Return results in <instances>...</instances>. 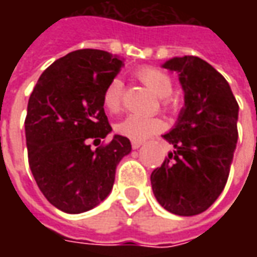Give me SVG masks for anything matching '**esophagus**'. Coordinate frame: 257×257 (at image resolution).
<instances>
[{"label":"esophagus","mask_w":257,"mask_h":257,"mask_svg":"<svg viewBox=\"0 0 257 257\" xmlns=\"http://www.w3.org/2000/svg\"><path fill=\"white\" fill-rule=\"evenodd\" d=\"M142 146H143V142H137V140H133V142H132V147H133L134 150L140 149Z\"/></svg>","instance_id":"esophagus-1"}]
</instances>
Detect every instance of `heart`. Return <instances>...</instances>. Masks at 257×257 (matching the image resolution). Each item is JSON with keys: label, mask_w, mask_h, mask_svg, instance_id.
<instances>
[{"label": "heart", "mask_w": 257, "mask_h": 257, "mask_svg": "<svg viewBox=\"0 0 257 257\" xmlns=\"http://www.w3.org/2000/svg\"><path fill=\"white\" fill-rule=\"evenodd\" d=\"M137 78L149 87L159 98H167L173 91V83L170 77L164 71L154 68V67H144L137 71ZM121 95H123V83L120 78L111 80L103 93L104 107L115 113L120 110L121 105ZM163 123L156 117H147L140 114H128L114 125V130L127 139L142 142L149 139L150 136L162 132Z\"/></svg>", "instance_id": "b5f03b06"}]
</instances>
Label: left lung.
<instances>
[{
	"mask_svg": "<svg viewBox=\"0 0 257 257\" xmlns=\"http://www.w3.org/2000/svg\"><path fill=\"white\" fill-rule=\"evenodd\" d=\"M162 67L179 75L184 107L163 134L174 150L152 173V189L167 212L194 216L207 210L226 186L237 144L239 105L226 78L202 58L174 57Z\"/></svg>",
	"mask_w": 257,
	"mask_h": 257,
	"instance_id": "left-lung-1",
	"label": "left lung"
}]
</instances>
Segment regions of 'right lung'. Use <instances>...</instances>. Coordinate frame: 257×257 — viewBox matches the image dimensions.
<instances>
[{"instance_id": "right-lung-1", "label": "right lung", "mask_w": 257, "mask_h": 257, "mask_svg": "<svg viewBox=\"0 0 257 257\" xmlns=\"http://www.w3.org/2000/svg\"><path fill=\"white\" fill-rule=\"evenodd\" d=\"M124 60L101 50H77L58 58L38 78L28 100V163L45 199L70 214L88 212L110 194L115 169L132 152L127 137L111 133L103 93Z\"/></svg>"}]
</instances>
